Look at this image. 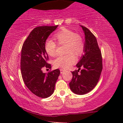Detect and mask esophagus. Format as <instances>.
<instances>
[{"label": "esophagus", "instance_id": "1", "mask_svg": "<svg viewBox=\"0 0 123 123\" xmlns=\"http://www.w3.org/2000/svg\"><path fill=\"white\" fill-rule=\"evenodd\" d=\"M64 70H64V69H60V73H61V74L63 73Z\"/></svg>", "mask_w": 123, "mask_h": 123}]
</instances>
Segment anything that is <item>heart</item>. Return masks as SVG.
Instances as JSON below:
<instances>
[{
	"instance_id": "b5f03b06",
	"label": "heart",
	"mask_w": 123,
	"mask_h": 123,
	"mask_svg": "<svg viewBox=\"0 0 123 123\" xmlns=\"http://www.w3.org/2000/svg\"><path fill=\"white\" fill-rule=\"evenodd\" d=\"M54 38L59 45L65 44L66 55L59 56L54 60V65L56 68H67L75 62V57L81 56L85 50V42L81 36L72 30L62 28L54 35ZM45 51L50 56L56 54L57 44L50 39H48L44 44Z\"/></svg>"
}]
</instances>
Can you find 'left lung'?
Listing matches in <instances>:
<instances>
[{"mask_svg": "<svg viewBox=\"0 0 123 123\" xmlns=\"http://www.w3.org/2000/svg\"><path fill=\"white\" fill-rule=\"evenodd\" d=\"M85 35V54L76 67L79 69L72 72L69 87L73 92L83 95L89 92L96 86L103 70L102 55L96 37L88 29L81 26ZM81 68L83 69L78 72Z\"/></svg>", "mask_w": 123, "mask_h": 123, "instance_id": "left-lung-1", "label": "left lung"}]
</instances>
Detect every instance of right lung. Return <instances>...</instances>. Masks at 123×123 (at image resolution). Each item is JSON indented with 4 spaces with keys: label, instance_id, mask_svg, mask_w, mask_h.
Listing matches in <instances>:
<instances>
[{
    "label": "right lung",
    "instance_id": "1",
    "mask_svg": "<svg viewBox=\"0 0 123 123\" xmlns=\"http://www.w3.org/2000/svg\"><path fill=\"white\" fill-rule=\"evenodd\" d=\"M58 25L41 26L34 28L23 44L20 69L23 80L26 86L36 96L46 98L55 90L59 78V69L43 73L42 68L51 69L47 63L49 57L44 49V44L50 34Z\"/></svg>",
    "mask_w": 123,
    "mask_h": 123
}]
</instances>
